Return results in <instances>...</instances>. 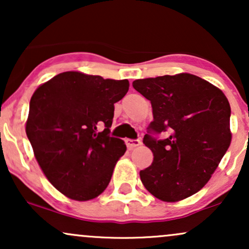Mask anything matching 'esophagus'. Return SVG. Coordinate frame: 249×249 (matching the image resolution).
Wrapping results in <instances>:
<instances>
[{
	"mask_svg": "<svg viewBox=\"0 0 249 249\" xmlns=\"http://www.w3.org/2000/svg\"><path fill=\"white\" fill-rule=\"evenodd\" d=\"M125 144H126V146L130 148V150H132L134 147H138L139 145L142 144V142L139 141V139H126V141H125Z\"/></svg>",
	"mask_w": 249,
	"mask_h": 249,
	"instance_id": "obj_1",
	"label": "esophagus"
}]
</instances>
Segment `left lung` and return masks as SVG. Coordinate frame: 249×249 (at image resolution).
<instances>
[{"label": "left lung", "mask_w": 249, "mask_h": 249, "mask_svg": "<svg viewBox=\"0 0 249 249\" xmlns=\"http://www.w3.org/2000/svg\"><path fill=\"white\" fill-rule=\"evenodd\" d=\"M133 88L152 105L142 142L153 162L141 171L145 188L174 202L201 190L230 147L231 107L220 89L191 73L137 79ZM167 132L165 140L154 136Z\"/></svg>", "instance_id": "8db88e82"}]
</instances>
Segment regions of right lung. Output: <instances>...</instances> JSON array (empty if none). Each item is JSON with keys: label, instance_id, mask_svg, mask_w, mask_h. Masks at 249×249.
<instances>
[{"label": "right lung", "instance_id": "obj_1", "mask_svg": "<svg viewBox=\"0 0 249 249\" xmlns=\"http://www.w3.org/2000/svg\"><path fill=\"white\" fill-rule=\"evenodd\" d=\"M127 79L67 71L37 88L25 132L43 173L59 192L77 201L104 192L116 162L126 151L110 137L115 103L128 91Z\"/></svg>", "mask_w": 249, "mask_h": 249}]
</instances>
